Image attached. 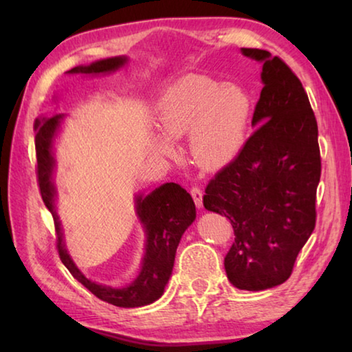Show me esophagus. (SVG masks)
I'll return each mask as SVG.
<instances>
[{
    "label": "esophagus",
    "instance_id": "34e87169",
    "mask_svg": "<svg viewBox=\"0 0 352 352\" xmlns=\"http://www.w3.org/2000/svg\"><path fill=\"white\" fill-rule=\"evenodd\" d=\"M189 192H190V195H192V200H194L195 206L201 208V205H204V201H201V197H204V192H201V189L199 186H190Z\"/></svg>",
    "mask_w": 352,
    "mask_h": 352
}]
</instances>
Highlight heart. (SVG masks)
I'll list each match as a JSON object with an SVG mask.
<instances>
[{"mask_svg": "<svg viewBox=\"0 0 352 352\" xmlns=\"http://www.w3.org/2000/svg\"><path fill=\"white\" fill-rule=\"evenodd\" d=\"M252 98L241 87L220 83L206 76H186L160 100V127L170 140L189 136L195 162L206 169L230 164L245 144ZM160 152H174L168 140L158 141Z\"/></svg>", "mask_w": 352, "mask_h": 352, "instance_id": "obj_1", "label": "heart"}]
</instances>
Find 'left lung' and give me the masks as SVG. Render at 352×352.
I'll return each instance as SVG.
<instances>
[{"mask_svg": "<svg viewBox=\"0 0 352 352\" xmlns=\"http://www.w3.org/2000/svg\"><path fill=\"white\" fill-rule=\"evenodd\" d=\"M242 52L264 63L256 130L206 184L204 205L233 226L226 276L234 287L256 292L287 281L312 234L321 157L317 119L301 80L269 51Z\"/></svg>", "mask_w": 352, "mask_h": 352, "instance_id": "8db88e82", "label": "left lung"}]
</instances>
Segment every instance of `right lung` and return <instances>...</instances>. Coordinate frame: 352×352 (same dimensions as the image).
<instances>
[{"label": "right lung", "instance_id": "right-lung-1", "mask_svg": "<svg viewBox=\"0 0 352 352\" xmlns=\"http://www.w3.org/2000/svg\"><path fill=\"white\" fill-rule=\"evenodd\" d=\"M126 63V57H113L105 60L94 62L88 67H76L68 73H83V74H99L115 71ZM62 115H54L51 118H43L35 121V153H37V182L40 188L41 199L54 219L56 226V243L60 261L69 270L77 281L85 285L94 296L105 302H110L118 307H138L151 305L163 295L166 284L174 267L175 252L178 242L182 239L184 230L194 222L195 205L190 195L177 183H166L146 199L141 195L136 199V210L141 222L144 223L147 242L146 254L142 261V270L140 276L135 279L126 289H111L105 285H99L90 281L82 275L79 269L71 261L67 248L63 245L62 226L58 222V216L54 210V184H52V158L51 147L52 138L60 124Z\"/></svg>", "mask_w": 352, "mask_h": 352}]
</instances>
